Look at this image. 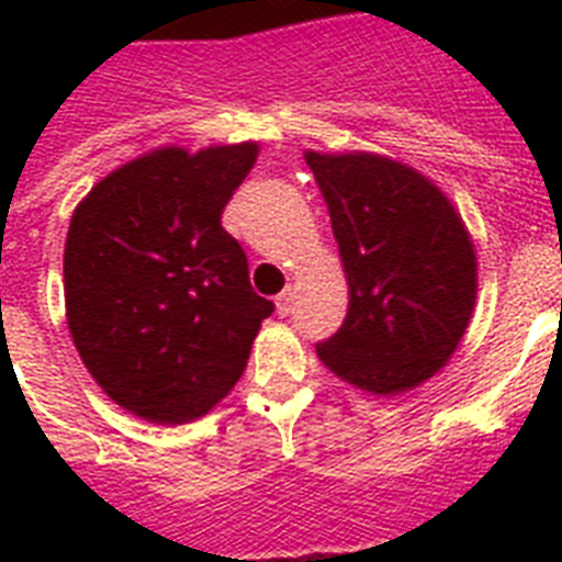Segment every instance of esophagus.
<instances>
[{"label":"esophagus","mask_w":562,"mask_h":562,"mask_svg":"<svg viewBox=\"0 0 562 562\" xmlns=\"http://www.w3.org/2000/svg\"><path fill=\"white\" fill-rule=\"evenodd\" d=\"M294 300H297V291H294V289H285L282 294H277V300H273V306H277V315L289 317L291 308H294Z\"/></svg>","instance_id":"34e87169"}]
</instances>
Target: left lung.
Masks as SVG:
<instances>
[{"mask_svg": "<svg viewBox=\"0 0 562 562\" xmlns=\"http://www.w3.org/2000/svg\"><path fill=\"white\" fill-rule=\"evenodd\" d=\"M324 194L350 306L317 356L344 382L402 393L458 350L475 306V247L440 189L379 154L306 151Z\"/></svg>", "mask_w": 562, "mask_h": 562, "instance_id": "1", "label": "left lung"}]
</instances>
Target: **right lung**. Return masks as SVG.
<instances>
[{
  "instance_id": "add662e5",
  "label": "right lung",
  "mask_w": 562,
  "mask_h": 562,
  "mask_svg": "<svg viewBox=\"0 0 562 562\" xmlns=\"http://www.w3.org/2000/svg\"><path fill=\"white\" fill-rule=\"evenodd\" d=\"M259 145L131 160L72 212L64 250L66 321L110 400L151 423L201 417L241 379L271 300L221 212Z\"/></svg>"
}]
</instances>
